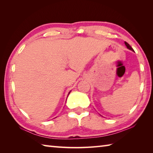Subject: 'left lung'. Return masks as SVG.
<instances>
[{
    "label": "left lung",
    "mask_w": 153,
    "mask_h": 153,
    "mask_svg": "<svg viewBox=\"0 0 153 153\" xmlns=\"http://www.w3.org/2000/svg\"><path fill=\"white\" fill-rule=\"evenodd\" d=\"M125 45H126V47H128V48H129V49H130V50H131V51H134V49H133V48L130 46V45H129L128 43H127V42H125Z\"/></svg>",
    "instance_id": "8db88e82"
}]
</instances>
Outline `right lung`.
<instances>
[{
    "instance_id": "right-lung-1",
    "label": "right lung",
    "mask_w": 153,
    "mask_h": 153,
    "mask_svg": "<svg viewBox=\"0 0 153 153\" xmlns=\"http://www.w3.org/2000/svg\"><path fill=\"white\" fill-rule=\"evenodd\" d=\"M69 94H70V93H69ZM69 94H68V95H69Z\"/></svg>"
}]
</instances>
